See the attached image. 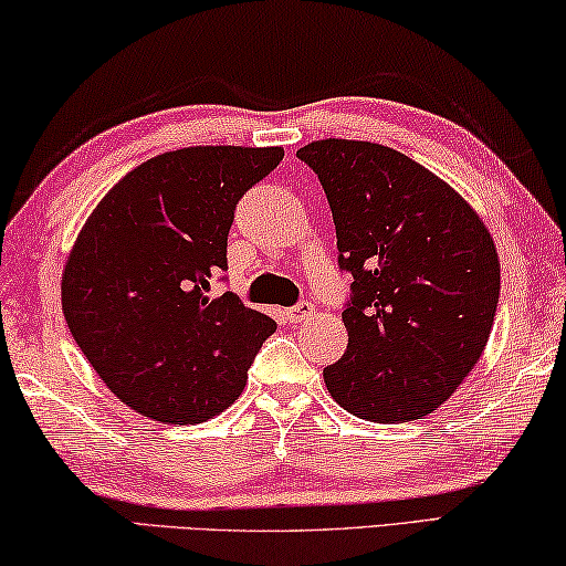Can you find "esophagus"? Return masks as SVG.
<instances>
[{"label":"esophagus","mask_w":566,"mask_h":566,"mask_svg":"<svg viewBox=\"0 0 566 566\" xmlns=\"http://www.w3.org/2000/svg\"><path fill=\"white\" fill-rule=\"evenodd\" d=\"M313 313H316V308H313V303L303 301V303L293 305V308L285 311V318H289V323H301V321H305L308 316H313Z\"/></svg>","instance_id":"obj_1"}]
</instances>
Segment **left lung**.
Returning <instances> with one entry per match:
<instances>
[{
  "label": "left lung",
  "instance_id": "8db88e82",
  "mask_svg": "<svg viewBox=\"0 0 566 566\" xmlns=\"http://www.w3.org/2000/svg\"><path fill=\"white\" fill-rule=\"evenodd\" d=\"M326 190L338 265L354 275L348 348L326 366L328 394L358 419L437 411L484 354L499 303V255L476 210L394 147H301Z\"/></svg>",
  "mask_w": 566,
  "mask_h": 566
}]
</instances>
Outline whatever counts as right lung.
Returning <instances> with one entry per match:
<instances>
[{"label":"right lung","instance_id":"1","mask_svg":"<svg viewBox=\"0 0 566 566\" xmlns=\"http://www.w3.org/2000/svg\"><path fill=\"white\" fill-rule=\"evenodd\" d=\"M283 147L200 145L163 153L119 180L70 250L62 311L97 376L129 409L200 423L243 394L275 321L235 293L210 298L228 268L238 200Z\"/></svg>","mask_w":566,"mask_h":566}]
</instances>
